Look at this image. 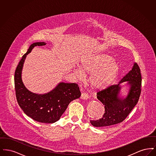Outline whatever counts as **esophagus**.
Returning a JSON list of instances; mask_svg holds the SVG:
<instances>
[{
  "label": "esophagus",
  "instance_id": "esophagus-1",
  "mask_svg": "<svg viewBox=\"0 0 156 156\" xmlns=\"http://www.w3.org/2000/svg\"><path fill=\"white\" fill-rule=\"evenodd\" d=\"M88 98H89V95L87 94H86L85 92L82 93L81 95V99H87Z\"/></svg>",
  "mask_w": 156,
  "mask_h": 156
}]
</instances>
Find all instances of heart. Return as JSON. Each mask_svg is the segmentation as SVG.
<instances>
[{"instance_id":"obj_1","label":"heart","mask_w":156,"mask_h":156,"mask_svg":"<svg viewBox=\"0 0 156 156\" xmlns=\"http://www.w3.org/2000/svg\"><path fill=\"white\" fill-rule=\"evenodd\" d=\"M81 68L74 69L75 75L82 78L84 73L91 74L89 82L92 88L102 89L108 87L119 74V63L108 54H93L82 58Z\"/></svg>"}]
</instances>
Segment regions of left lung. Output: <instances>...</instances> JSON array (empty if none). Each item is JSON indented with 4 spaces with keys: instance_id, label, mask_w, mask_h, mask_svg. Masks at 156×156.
<instances>
[{
    "instance_id": "1",
    "label": "left lung",
    "mask_w": 156,
    "mask_h": 156,
    "mask_svg": "<svg viewBox=\"0 0 156 156\" xmlns=\"http://www.w3.org/2000/svg\"><path fill=\"white\" fill-rule=\"evenodd\" d=\"M127 81L130 87L125 98L119 97L121 89L120 84ZM141 75L140 69L137 63H134L132 70L120 81L97 93V98L104 105L105 113L102 118L90 120L92 126L106 127L123 122L137 104L141 93Z\"/></svg>"
}]
</instances>
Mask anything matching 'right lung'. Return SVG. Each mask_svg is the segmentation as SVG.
I'll return each mask as SVG.
<instances>
[{
    "instance_id": "add662e5",
    "label": "right lung",
    "mask_w": 156,
    "mask_h": 156,
    "mask_svg": "<svg viewBox=\"0 0 156 156\" xmlns=\"http://www.w3.org/2000/svg\"><path fill=\"white\" fill-rule=\"evenodd\" d=\"M45 44L44 42L34 43L23 55L15 71V91L17 103L28 116L41 123H53L60 119L69 104L81 94L75 83L60 82L51 91L43 95L33 93L25 87L22 71L26 55L35 46Z\"/></svg>"
}]
</instances>
